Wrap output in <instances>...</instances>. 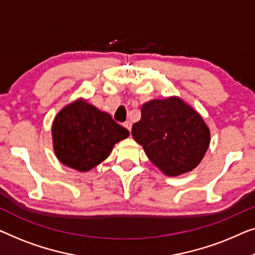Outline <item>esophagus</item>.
<instances>
[{
    "mask_svg": "<svg viewBox=\"0 0 255 255\" xmlns=\"http://www.w3.org/2000/svg\"><path fill=\"white\" fill-rule=\"evenodd\" d=\"M124 127L127 129V130L130 131L131 130V123H129V121H126V123L124 124Z\"/></svg>",
    "mask_w": 255,
    "mask_h": 255,
    "instance_id": "1",
    "label": "esophagus"
}]
</instances>
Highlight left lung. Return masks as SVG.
<instances>
[{
	"label": "left lung",
	"mask_w": 255,
	"mask_h": 255,
	"mask_svg": "<svg viewBox=\"0 0 255 255\" xmlns=\"http://www.w3.org/2000/svg\"><path fill=\"white\" fill-rule=\"evenodd\" d=\"M132 137L148 158L170 177L198 166L210 143V131L200 114L178 97L143 104Z\"/></svg>",
	"instance_id": "1"
}]
</instances>
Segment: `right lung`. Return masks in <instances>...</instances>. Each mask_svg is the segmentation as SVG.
Here are the masks:
<instances>
[{"instance_id": "add662e5", "label": "right lung", "mask_w": 255, "mask_h": 255, "mask_svg": "<svg viewBox=\"0 0 255 255\" xmlns=\"http://www.w3.org/2000/svg\"><path fill=\"white\" fill-rule=\"evenodd\" d=\"M129 131L83 99L69 104L57 113L52 126L54 152L63 165L90 171L110 156L113 146L127 138Z\"/></svg>"}]
</instances>
